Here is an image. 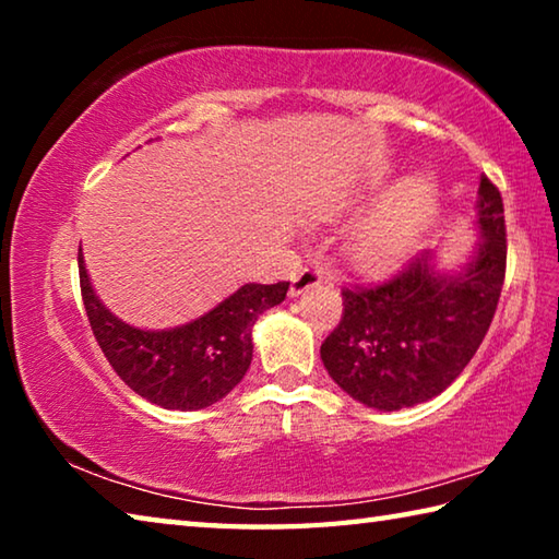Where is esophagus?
I'll list each match as a JSON object with an SVG mask.
<instances>
[{
    "label": "esophagus",
    "mask_w": 559,
    "mask_h": 559,
    "mask_svg": "<svg viewBox=\"0 0 559 559\" xmlns=\"http://www.w3.org/2000/svg\"><path fill=\"white\" fill-rule=\"evenodd\" d=\"M320 281H323V271H320V269H302V271H298L296 276H293V281H290V296L296 298V296H300V293L316 288Z\"/></svg>",
    "instance_id": "obj_1"
}]
</instances>
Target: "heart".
Segmentation results:
<instances>
[{"mask_svg":"<svg viewBox=\"0 0 559 559\" xmlns=\"http://www.w3.org/2000/svg\"><path fill=\"white\" fill-rule=\"evenodd\" d=\"M384 185L367 187V197L380 194ZM437 212V189L421 177L396 185L392 194L355 224L345 241V257L357 271L380 273L402 263L414 251L421 231Z\"/></svg>","mask_w":559,"mask_h":559,"instance_id":"obj_1","label":"heart"}]
</instances>
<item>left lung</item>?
I'll return each instance as SVG.
<instances>
[{
  "label": "left lung",
  "mask_w": 559,
  "mask_h": 559,
  "mask_svg": "<svg viewBox=\"0 0 559 559\" xmlns=\"http://www.w3.org/2000/svg\"><path fill=\"white\" fill-rule=\"evenodd\" d=\"M476 206L480 241L459 271H439L433 253L424 251L392 278L343 288V318L320 357L359 404L396 412L429 402L484 343L508 253L503 200L488 177H480Z\"/></svg>",
  "instance_id": "1"
}]
</instances>
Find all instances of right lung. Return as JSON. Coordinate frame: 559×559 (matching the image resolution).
Wrapping results in <instances>:
<instances>
[{
    "instance_id": "1",
    "label": "right lung",
    "mask_w": 559,
    "mask_h": 559,
    "mask_svg": "<svg viewBox=\"0 0 559 559\" xmlns=\"http://www.w3.org/2000/svg\"><path fill=\"white\" fill-rule=\"evenodd\" d=\"M81 296L93 335L132 392L163 409L192 412L224 400L253 357L251 328L286 298L290 283H246L210 313L173 330H140L103 306L79 249Z\"/></svg>"
}]
</instances>
